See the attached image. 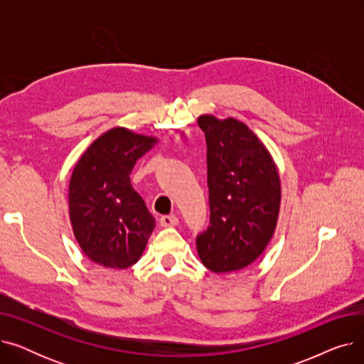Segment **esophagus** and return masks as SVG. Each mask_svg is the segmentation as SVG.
<instances>
[{
    "instance_id": "34e87169",
    "label": "esophagus",
    "mask_w": 364,
    "mask_h": 364,
    "mask_svg": "<svg viewBox=\"0 0 364 364\" xmlns=\"http://www.w3.org/2000/svg\"><path fill=\"white\" fill-rule=\"evenodd\" d=\"M159 221L162 227H174L178 224V218L176 215H162Z\"/></svg>"
}]
</instances>
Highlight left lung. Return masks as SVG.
I'll use <instances>...</instances> for the list:
<instances>
[{"label": "left lung", "instance_id": "8db88e82", "mask_svg": "<svg viewBox=\"0 0 364 364\" xmlns=\"http://www.w3.org/2000/svg\"><path fill=\"white\" fill-rule=\"evenodd\" d=\"M206 140L209 227L196 237L202 264L230 273L252 264L273 237L280 209L276 164L243 122L198 118Z\"/></svg>", "mask_w": 364, "mask_h": 364}]
</instances>
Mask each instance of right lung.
<instances>
[{"label": "right lung", "instance_id": "add662e5", "mask_svg": "<svg viewBox=\"0 0 364 364\" xmlns=\"http://www.w3.org/2000/svg\"><path fill=\"white\" fill-rule=\"evenodd\" d=\"M158 141L117 127L91 143L69 183V217L84 254L109 269L136 264L155 228V218L132 188L136 162Z\"/></svg>", "mask_w": 364, "mask_h": 364}]
</instances>
